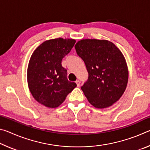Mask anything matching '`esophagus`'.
I'll return each instance as SVG.
<instances>
[{
    "label": "esophagus",
    "instance_id": "1",
    "mask_svg": "<svg viewBox=\"0 0 150 150\" xmlns=\"http://www.w3.org/2000/svg\"><path fill=\"white\" fill-rule=\"evenodd\" d=\"M76 84H77V87H80V85H81V82L79 80H77L76 81Z\"/></svg>",
    "mask_w": 150,
    "mask_h": 150
}]
</instances>
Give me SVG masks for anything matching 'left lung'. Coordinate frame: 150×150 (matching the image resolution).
<instances>
[{
  "instance_id": "1",
  "label": "left lung",
  "mask_w": 150,
  "mask_h": 150,
  "mask_svg": "<svg viewBox=\"0 0 150 150\" xmlns=\"http://www.w3.org/2000/svg\"><path fill=\"white\" fill-rule=\"evenodd\" d=\"M75 47L88 73L81 87L88 102L97 108L112 106L120 99L128 83V69L123 54L105 40H81Z\"/></svg>"
}]
</instances>
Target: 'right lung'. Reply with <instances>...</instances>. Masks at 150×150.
<instances>
[{"label":"right lung","mask_w":150,"mask_h":150,"mask_svg":"<svg viewBox=\"0 0 150 150\" xmlns=\"http://www.w3.org/2000/svg\"><path fill=\"white\" fill-rule=\"evenodd\" d=\"M76 41L56 38L40 45L30 57L27 71L28 87L33 97L48 108H56L77 87L67 78L62 61L71 52Z\"/></svg>","instance_id":"obj_1"}]
</instances>
